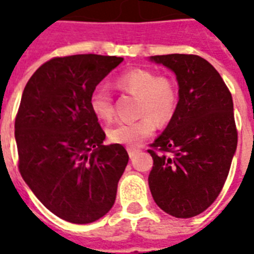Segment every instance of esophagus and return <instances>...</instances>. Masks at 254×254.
<instances>
[{
	"mask_svg": "<svg viewBox=\"0 0 254 254\" xmlns=\"http://www.w3.org/2000/svg\"><path fill=\"white\" fill-rule=\"evenodd\" d=\"M139 149H137V147H127V153H129V157H133V155L135 154V153H138Z\"/></svg>",
	"mask_w": 254,
	"mask_h": 254,
	"instance_id": "34e87169",
	"label": "esophagus"
}]
</instances>
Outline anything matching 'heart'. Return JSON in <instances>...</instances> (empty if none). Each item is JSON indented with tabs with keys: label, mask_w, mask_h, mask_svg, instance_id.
<instances>
[{
	"label": "heart",
	"mask_w": 254,
	"mask_h": 254,
	"mask_svg": "<svg viewBox=\"0 0 254 254\" xmlns=\"http://www.w3.org/2000/svg\"><path fill=\"white\" fill-rule=\"evenodd\" d=\"M120 91L135 97L134 115L131 123H120L108 130V138L113 143L137 146L153 134L155 123L167 124L175 115L178 107V87L173 79L157 75L151 69L133 67L124 71L115 79ZM89 108L99 120L111 121L115 105L111 92L105 87H97L89 96Z\"/></svg>",
	"instance_id": "b5f03b06"
}]
</instances>
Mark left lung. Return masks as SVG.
<instances>
[{"mask_svg": "<svg viewBox=\"0 0 254 254\" xmlns=\"http://www.w3.org/2000/svg\"><path fill=\"white\" fill-rule=\"evenodd\" d=\"M177 75L179 101L162 134L150 143L149 187L159 208L189 219L216 200L237 146L233 100L211 63L192 54L155 55Z\"/></svg>", "mask_w": 254, "mask_h": 254, "instance_id": "1", "label": "left lung"}]
</instances>
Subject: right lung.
Masks as SVG:
<instances>
[{
    "instance_id": "add662e5",
    "label": "right lung",
    "mask_w": 254,
    "mask_h": 254,
    "mask_svg": "<svg viewBox=\"0 0 254 254\" xmlns=\"http://www.w3.org/2000/svg\"><path fill=\"white\" fill-rule=\"evenodd\" d=\"M96 54L50 59L27 81L15 116L18 170L46 208L73 224L113 207L129 155L89 108L96 85L123 62Z\"/></svg>"
}]
</instances>
